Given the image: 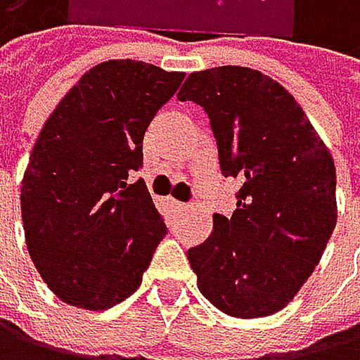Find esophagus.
<instances>
[{
	"label": "esophagus",
	"mask_w": 360,
	"mask_h": 360,
	"mask_svg": "<svg viewBox=\"0 0 360 360\" xmlns=\"http://www.w3.org/2000/svg\"><path fill=\"white\" fill-rule=\"evenodd\" d=\"M170 205L174 207V210H176V212H184V210H188V203H181V201H174V199L170 201Z\"/></svg>",
	"instance_id": "34e87169"
}]
</instances>
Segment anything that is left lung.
Here are the masks:
<instances>
[{
  "label": "left lung",
  "instance_id": "1",
  "mask_svg": "<svg viewBox=\"0 0 360 360\" xmlns=\"http://www.w3.org/2000/svg\"><path fill=\"white\" fill-rule=\"evenodd\" d=\"M179 101L210 119L221 174L241 181L232 217L188 250L203 297L236 319L285 307L336 226L334 159L301 105L272 77L219 66L192 72Z\"/></svg>",
  "mask_w": 360,
  "mask_h": 360
}]
</instances>
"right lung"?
I'll return each instance as SVG.
<instances>
[{
    "label": "right lung",
    "instance_id": "add662e5",
    "mask_svg": "<svg viewBox=\"0 0 360 360\" xmlns=\"http://www.w3.org/2000/svg\"><path fill=\"white\" fill-rule=\"evenodd\" d=\"M184 82L153 63L90 68L44 124L21 181L34 268L57 297L108 310L141 285L168 234L143 179V134Z\"/></svg>",
    "mask_w": 360,
    "mask_h": 360
}]
</instances>
